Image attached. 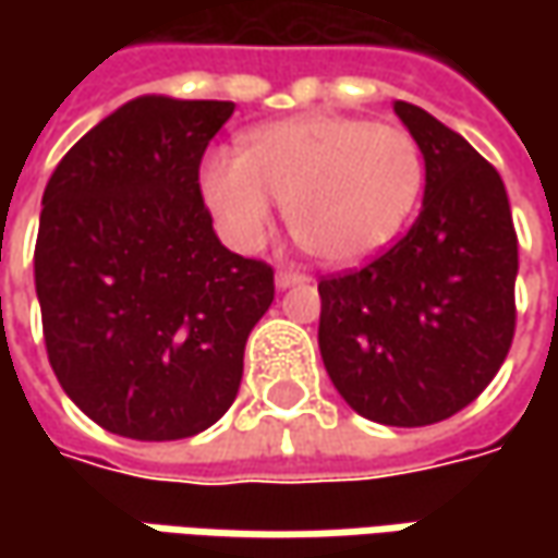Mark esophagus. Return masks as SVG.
Instances as JSON below:
<instances>
[{"mask_svg":"<svg viewBox=\"0 0 558 558\" xmlns=\"http://www.w3.org/2000/svg\"><path fill=\"white\" fill-rule=\"evenodd\" d=\"M304 282H311L304 272H291V269H279L276 272V289L279 291L291 289V286H304Z\"/></svg>","mask_w":558,"mask_h":558,"instance_id":"34e87169","label":"esophagus"}]
</instances>
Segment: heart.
Masks as SVG:
<instances>
[{"label": "heart", "mask_w": 558, "mask_h": 558, "mask_svg": "<svg viewBox=\"0 0 558 558\" xmlns=\"http://www.w3.org/2000/svg\"><path fill=\"white\" fill-rule=\"evenodd\" d=\"M425 185L418 142L388 123L301 114L247 130L242 155L202 161L204 202L226 235L257 245L286 204L298 245L332 267H356L391 245Z\"/></svg>", "instance_id": "heart-1"}]
</instances>
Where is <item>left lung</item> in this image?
I'll return each instance as SVG.
<instances>
[{
  "instance_id": "8db88e82",
  "label": "left lung",
  "mask_w": 558,
  "mask_h": 558,
  "mask_svg": "<svg viewBox=\"0 0 558 558\" xmlns=\"http://www.w3.org/2000/svg\"><path fill=\"white\" fill-rule=\"evenodd\" d=\"M395 114L425 155L422 210L373 264L319 282V354L351 410L416 428L460 413L504 366L519 242L500 173L418 105Z\"/></svg>"
}]
</instances>
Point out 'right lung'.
I'll return each instance as SVG.
<instances>
[{"mask_svg":"<svg viewBox=\"0 0 558 558\" xmlns=\"http://www.w3.org/2000/svg\"><path fill=\"white\" fill-rule=\"evenodd\" d=\"M232 101L140 96L76 142L43 192L33 254L64 395L105 432L180 440L242 385L272 269L232 254L202 202L207 142Z\"/></svg>","mask_w":558,"mask_h":558,"instance_id":"obj_1","label":"right lung"}]
</instances>
